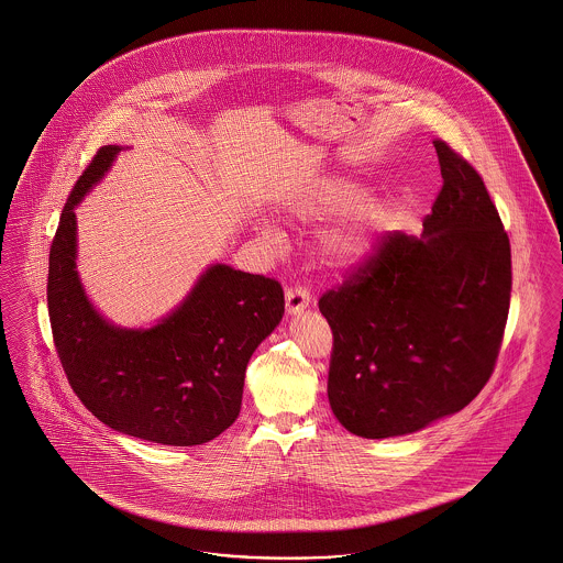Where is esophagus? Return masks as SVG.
Segmentation results:
<instances>
[{"label": "esophagus", "mask_w": 563, "mask_h": 563, "mask_svg": "<svg viewBox=\"0 0 563 563\" xmlns=\"http://www.w3.org/2000/svg\"><path fill=\"white\" fill-rule=\"evenodd\" d=\"M285 299H287V312L289 314H299V312H303L310 306L312 295H310L306 287H289L287 294H285Z\"/></svg>", "instance_id": "obj_1"}]
</instances>
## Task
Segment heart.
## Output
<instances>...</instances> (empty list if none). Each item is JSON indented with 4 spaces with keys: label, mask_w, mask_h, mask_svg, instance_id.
<instances>
[{
    "label": "heart",
    "mask_w": 563,
    "mask_h": 563,
    "mask_svg": "<svg viewBox=\"0 0 563 563\" xmlns=\"http://www.w3.org/2000/svg\"><path fill=\"white\" fill-rule=\"evenodd\" d=\"M365 202L367 191L361 186L346 179H327L303 209V214L312 219L344 217L356 208L360 209L346 223L331 230L324 239L327 253L340 264H358L367 260L374 251L379 236V207L366 205L363 208Z\"/></svg>",
    "instance_id": "heart-1"
}]
</instances>
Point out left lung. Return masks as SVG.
Masks as SVG:
<instances>
[{"label": "left lung", "mask_w": 563, "mask_h": 563, "mask_svg": "<svg viewBox=\"0 0 563 563\" xmlns=\"http://www.w3.org/2000/svg\"><path fill=\"white\" fill-rule=\"evenodd\" d=\"M443 188L422 236L388 232L319 299L333 331L327 395L356 437L409 434L473 401L509 317L510 244L482 175L432 141Z\"/></svg>", "instance_id": "8db88e82"}]
</instances>
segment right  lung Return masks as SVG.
Masks as SVG:
<instances>
[{"mask_svg":"<svg viewBox=\"0 0 563 563\" xmlns=\"http://www.w3.org/2000/svg\"><path fill=\"white\" fill-rule=\"evenodd\" d=\"M120 145L101 147L71 189L51 244L48 314L67 379L109 429L161 445L207 443L241 413L246 363L285 314L278 280L214 264L152 329H120L84 294L76 207Z\"/></svg>","mask_w":563,"mask_h":563,"instance_id":"right-lung-1","label":"right lung"}]
</instances>
